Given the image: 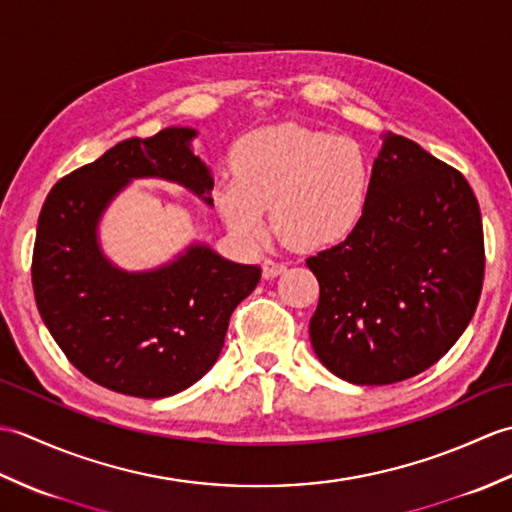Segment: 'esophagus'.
Instances as JSON below:
<instances>
[{
	"label": "esophagus",
	"mask_w": 512,
	"mask_h": 512,
	"mask_svg": "<svg viewBox=\"0 0 512 512\" xmlns=\"http://www.w3.org/2000/svg\"><path fill=\"white\" fill-rule=\"evenodd\" d=\"M281 273H286V266H284V264L273 262V259H266L264 266H262L264 279H275V277H279Z\"/></svg>",
	"instance_id": "esophagus-1"
}]
</instances>
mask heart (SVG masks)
Returning <instances> with one entry per match:
<instances>
[{
  "mask_svg": "<svg viewBox=\"0 0 512 512\" xmlns=\"http://www.w3.org/2000/svg\"><path fill=\"white\" fill-rule=\"evenodd\" d=\"M233 180L213 191L217 213L248 244L268 237V215L290 246L317 253L343 244L367 213L372 165L347 136L306 127L250 134L233 151Z\"/></svg>",
  "mask_w": 512,
  "mask_h": 512,
  "instance_id": "obj_1",
  "label": "heart"
}]
</instances>
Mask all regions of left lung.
<instances>
[{
	"mask_svg": "<svg viewBox=\"0 0 512 512\" xmlns=\"http://www.w3.org/2000/svg\"><path fill=\"white\" fill-rule=\"evenodd\" d=\"M319 281L310 341L354 385H391L438 363L471 323L484 281L480 204L460 171L383 136L361 226L308 257Z\"/></svg>",
	"mask_w": 512,
	"mask_h": 512,
	"instance_id": "obj_1",
	"label": "left lung"
}]
</instances>
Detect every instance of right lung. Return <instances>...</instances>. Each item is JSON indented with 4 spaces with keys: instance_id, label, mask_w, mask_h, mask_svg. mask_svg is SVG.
I'll return each mask as SVG.
<instances>
[{
    "instance_id": "obj_1",
    "label": "right lung",
    "mask_w": 512,
    "mask_h": 512,
    "mask_svg": "<svg viewBox=\"0 0 512 512\" xmlns=\"http://www.w3.org/2000/svg\"><path fill=\"white\" fill-rule=\"evenodd\" d=\"M191 127L129 138L61 178L39 215L32 288L52 339L94 383L136 398L180 394L209 372L233 310L262 268L193 242L171 262L129 273L105 257L101 217L129 182H176L213 204V176Z\"/></svg>"
}]
</instances>
